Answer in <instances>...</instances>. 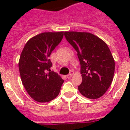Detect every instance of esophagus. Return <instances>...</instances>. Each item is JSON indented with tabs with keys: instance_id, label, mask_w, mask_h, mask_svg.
<instances>
[{
	"instance_id": "1",
	"label": "esophagus",
	"mask_w": 130,
	"mask_h": 130,
	"mask_svg": "<svg viewBox=\"0 0 130 130\" xmlns=\"http://www.w3.org/2000/svg\"><path fill=\"white\" fill-rule=\"evenodd\" d=\"M73 75V71H71L70 73H69L68 75H67V78L68 79H70V78H71L72 77V75Z\"/></svg>"
}]
</instances>
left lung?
<instances>
[{
  "mask_svg": "<svg viewBox=\"0 0 130 130\" xmlns=\"http://www.w3.org/2000/svg\"><path fill=\"white\" fill-rule=\"evenodd\" d=\"M64 36L77 53L81 64L79 92L89 99L99 98L107 90L114 76L115 64L110 49L91 33L65 32Z\"/></svg>",
  "mask_w": 130,
  "mask_h": 130,
  "instance_id": "1",
  "label": "left lung"
}]
</instances>
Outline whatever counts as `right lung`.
I'll list each match as a JSON object with an SVG mask.
<instances>
[{
    "label": "right lung",
    "mask_w": 130,
    "mask_h": 130,
    "mask_svg": "<svg viewBox=\"0 0 130 130\" xmlns=\"http://www.w3.org/2000/svg\"><path fill=\"white\" fill-rule=\"evenodd\" d=\"M63 36L64 32L38 34L28 40L21 54L19 69L21 81L30 96L36 102L43 103L55 99L64 83L60 75L51 72L53 64L49 59Z\"/></svg>",
    "instance_id": "1"
}]
</instances>
